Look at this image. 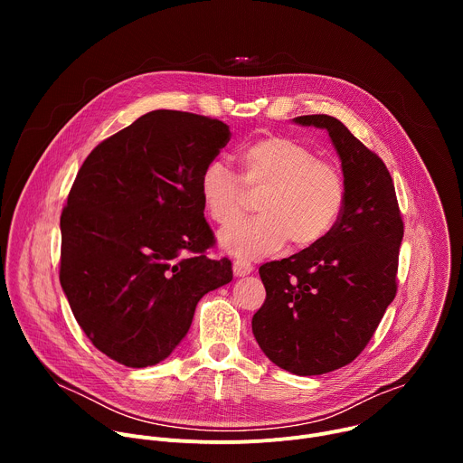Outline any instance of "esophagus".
Returning a JSON list of instances; mask_svg holds the SVG:
<instances>
[{
    "instance_id": "obj_1",
    "label": "esophagus",
    "mask_w": 463,
    "mask_h": 463,
    "mask_svg": "<svg viewBox=\"0 0 463 463\" xmlns=\"http://www.w3.org/2000/svg\"><path fill=\"white\" fill-rule=\"evenodd\" d=\"M232 273H234V277H245V275L252 273L250 261L241 260V258H236V260L232 261Z\"/></svg>"
}]
</instances>
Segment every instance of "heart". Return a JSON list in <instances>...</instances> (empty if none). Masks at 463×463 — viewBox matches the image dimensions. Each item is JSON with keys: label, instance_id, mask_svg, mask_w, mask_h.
I'll return each instance as SVG.
<instances>
[{"label": "heart", "instance_id": "obj_1", "mask_svg": "<svg viewBox=\"0 0 463 463\" xmlns=\"http://www.w3.org/2000/svg\"><path fill=\"white\" fill-rule=\"evenodd\" d=\"M240 177L220 161L200 175L202 205L220 227H228L258 196L260 218L225 229L220 247L241 260L273 254L286 247L304 250L334 231L346 200L341 170L318 159L309 146L282 136H266L245 145Z\"/></svg>", "mask_w": 463, "mask_h": 463}]
</instances>
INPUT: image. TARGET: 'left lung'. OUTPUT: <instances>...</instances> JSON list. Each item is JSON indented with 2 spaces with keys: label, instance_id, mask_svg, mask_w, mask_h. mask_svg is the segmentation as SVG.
<instances>
[{
  "label": "left lung",
  "instance_id": "obj_1",
  "mask_svg": "<svg viewBox=\"0 0 463 463\" xmlns=\"http://www.w3.org/2000/svg\"><path fill=\"white\" fill-rule=\"evenodd\" d=\"M293 120L327 129L341 157L346 200L318 245L258 269L266 302L252 317V334L277 366L320 375L364 350L393 300L403 220L388 168L339 118Z\"/></svg>",
  "mask_w": 463,
  "mask_h": 463
}]
</instances>
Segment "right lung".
<instances>
[{"mask_svg": "<svg viewBox=\"0 0 463 463\" xmlns=\"http://www.w3.org/2000/svg\"><path fill=\"white\" fill-rule=\"evenodd\" d=\"M231 139L225 122L156 109L102 141L61 211L60 284L88 339L109 359L145 368L183 341L203 295L232 280L213 260L200 190Z\"/></svg>", "mask_w": 463, "mask_h": 463, "instance_id": "right-lung-1", "label": "right lung"}]
</instances>
